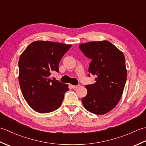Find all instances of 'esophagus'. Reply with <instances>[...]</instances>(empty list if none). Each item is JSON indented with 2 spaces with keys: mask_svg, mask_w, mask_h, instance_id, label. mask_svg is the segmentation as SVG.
<instances>
[{
  "mask_svg": "<svg viewBox=\"0 0 146 146\" xmlns=\"http://www.w3.org/2000/svg\"><path fill=\"white\" fill-rule=\"evenodd\" d=\"M71 87H72L73 89H76L77 88H78V86H75V85H71Z\"/></svg>",
  "mask_w": 146,
  "mask_h": 146,
  "instance_id": "34e87169",
  "label": "esophagus"
}]
</instances>
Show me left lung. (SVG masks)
Here are the masks:
<instances>
[{
    "label": "left lung",
    "mask_w": 146,
    "mask_h": 146,
    "mask_svg": "<svg viewBox=\"0 0 146 146\" xmlns=\"http://www.w3.org/2000/svg\"><path fill=\"white\" fill-rule=\"evenodd\" d=\"M79 48L92 60L90 74L97 76L94 84L85 86L88 92L82 99L83 105L90 112L105 114L116 106L122 95L127 76L125 56L108 41L83 43Z\"/></svg>",
    "instance_id": "1"
}]
</instances>
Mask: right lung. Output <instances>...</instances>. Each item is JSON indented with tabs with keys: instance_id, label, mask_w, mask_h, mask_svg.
I'll return each instance as SVG.
<instances>
[{
	"instance_id": "1",
	"label": "right lung",
	"mask_w": 146,
	"mask_h": 146,
	"mask_svg": "<svg viewBox=\"0 0 146 146\" xmlns=\"http://www.w3.org/2000/svg\"><path fill=\"white\" fill-rule=\"evenodd\" d=\"M71 44L45 41H34L19 60V82L23 97L34 110L41 113L53 111L61 106L67 84L50 78L59 72V63Z\"/></svg>"
}]
</instances>
